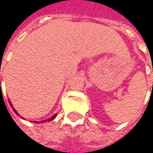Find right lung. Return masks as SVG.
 Returning a JSON list of instances; mask_svg holds the SVG:
<instances>
[{
	"mask_svg": "<svg viewBox=\"0 0 153 153\" xmlns=\"http://www.w3.org/2000/svg\"><path fill=\"white\" fill-rule=\"evenodd\" d=\"M9 102H10V107H12V105H11V103H10V100H9ZM12 109H13V111H14V112H15V113H16L17 115H19V113H18V112H17V111H16V110H15V109L13 108V107H12ZM56 116H57V115H53V117H52L51 118L47 119V121H51V120H53V118H54V117H55ZM45 121H46V120H45V121H42V122H45ZM35 123H37V122H35Z\"/></svg>",
	"mask_w": 153,
	"mask_h": 153,
	"instance_id": "add662e5",
	"label": "right lung"
}]
</instances>
